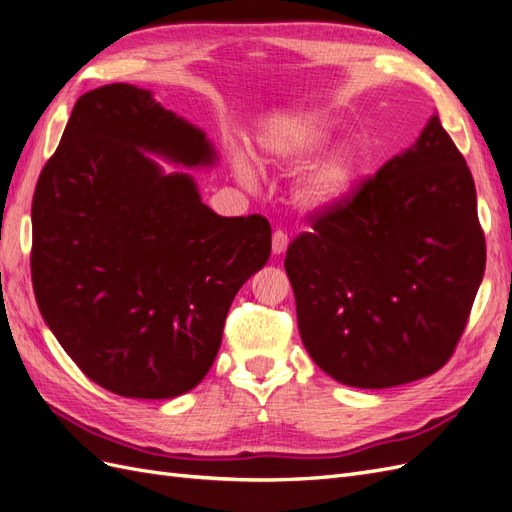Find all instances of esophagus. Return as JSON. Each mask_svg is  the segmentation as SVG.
<instances>
[{
	"instance_id": "obj_1",
	"label": "esophagus",
	"mask_w": 512,
	"mask_h": 512,
	"mask_svg": "<svg viewBox=\"0 0 512 512\" xmlns=\"http://www.w3.org/2000/svg\"><path fill=\"white\" fill-rule=\"evenodd\" d=\"M288 247V232L275 230L273 232V254H284Z\"/></svg>"
}]
</instances>
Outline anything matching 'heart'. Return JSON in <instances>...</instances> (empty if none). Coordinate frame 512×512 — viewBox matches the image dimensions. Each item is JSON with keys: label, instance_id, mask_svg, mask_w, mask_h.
<instances>
[{"label": "heart", "instance_id": "heart-1", "mask_svg": "<svg viewBox=\"0 0 512 512\" xmlns=\"http://www.w3.org/2000/svg\"><path fill=\"white\" fill-rule=\"evenodd\" d=\"M329 141V126L318 117L305 119L299 123L297 130L290 134L286 141H271L267 145V156L271 160H284V158H301L309 153L318 151L324 143ZM235 168L241 179H252V168L245 160L237 158ZM356 170V156L352 147H339L331 156L324 158L307 177L301 200L307 207H327L344 198L354 181Z\"/></svg>", "mask_w": 512, "mask_h": 512}]
</instances>
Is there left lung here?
<instances>
[{
    "instance_id": "8db88e82",
    "label": "left lung",
    "mask_w": 512,
    "mask_h": 512,
    "mask_svg": "<svg viewBox=\"0 0 512 512\" xmlns=\"http://www.w3.org/2000/svg\"><path fill=\"white\" fill-rule=\"evenodd\" d=\"M309 224L284 267L314 363L359 389L444 367L468 324L487 250L472 173L438 113L412 149Z\"/></svg>"
}]
</instances>
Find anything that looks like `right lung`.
<instances>
[{"mask_svg": "<svg viewBox=\"0 0 512 512\" xmlns=\"http://www.w3.org/2000/svg\"><path fill=\"white\" fill-rule=\"evenodd\" d=\"M183 166H211L205 132L126 83L76 100L38 177L32 282L40 314L83 374L134 399L207 376L239 288L267 265L271 224L222 218Z\"/></svg>", "mask_w": 512, "mask_h": 512, "instance_id": "add662e5", "label": "right lung"}]
</instances>
